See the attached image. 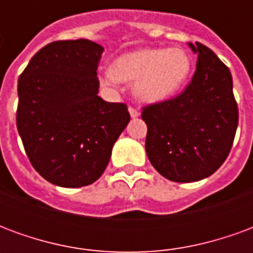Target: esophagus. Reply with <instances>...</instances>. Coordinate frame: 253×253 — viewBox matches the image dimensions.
<instances>
[{
	"instance_id": "esophagus-1",
	"label": "esophagus",
	"mask_w": 253,
	"mask_h": 253,
	"mask_svg": "<svg viewBox=\"0 0 253 253\" xmlns=\"http://www.w3.org/2000/svg\"><path fill=\"white\" fill-rule=\"evenodd\" d=\"M128 112H130V115L132 116V118H138V116L141 115V111L138 110V108H135V107H128Z\"/></svg>"
}]
</instances>
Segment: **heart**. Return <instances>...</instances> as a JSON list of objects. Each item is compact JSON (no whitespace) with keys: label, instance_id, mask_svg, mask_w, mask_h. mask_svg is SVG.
<instances>
[{"label":"heart","instance_id":"obj_1","mask_svg":"<svg viewBox=\"0 0 253 253\" xmlns=\"http://www.w3.org/2000/svg\"><path fill=\"white\" fill-rule=\"evenodd\" d=\"M191 58L180 47L146 48L116 59L112 70L101 76V83L115 86L135 81L134 92L145 101H161L175 94L191 73Z\"/></svg>","mask_w":253,"mask_h":253}]
</instances>
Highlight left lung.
Returning a JSON list of instances; mask_svg holds the SVG:
<instances>
[{"label":"left lung","instance_id":"obj_1","mask_svg":"<svg viewBox=\"0 0 253 253\" xmlns=\"http://www.w3.org/2000/svg\"><path fill=\"white\" fill-rule=\"evenodd\" d=\"M196 70L186 89L142 108L146 153L165 179L190 183L212 175L230 153L239 107L228 66L196 42Z\"/></svg>","mask_w":253,"mask_h":253}]
</instances>
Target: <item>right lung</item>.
<instances>
[{"mask_svg":"<svg viewBox=\"0 0 253 253\" xmlns=\"http://www.w3.org/2000/svg\"><path fill=\"white\" fill-rule=\"evenodd\" d=\"M103 50L86 39L52 42L20 74L17 130L32 167L55 186L97 180L130 122L125 103L97 96Z\"/></svg>","mask_w":253,"mask_h":253,"instance_id":"1","label":"right lung"}]
</instances>
